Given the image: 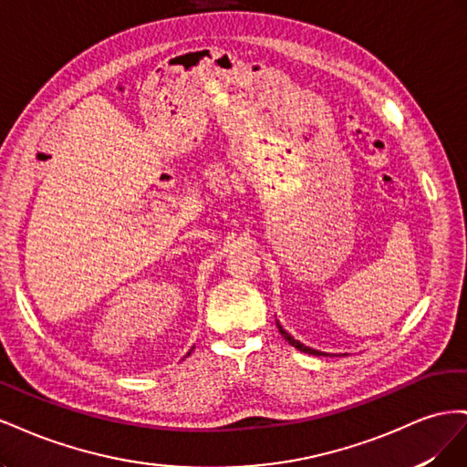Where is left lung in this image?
<instances>
[{"label": "left lung", "instance_id": "obj_1", "mask_svg": "<svg viewBox=\"0 0 467 467\" xmlns=\"http://www.w3.org/2000/svg\"><path fill=\"white\" fill-rule=\"evenodd\" d=\"M276 327H278V331H280V335L286 338V341L294 347V348H298V350H302V352H307V355H316V357H327L325 355V352H319V350H316V348H309V347H306V345H302L300 341H296V338L290 335V333H286L285 329H282V325L280 323H276Z\"/></svg>", "mask_w": 467, "mask_h": 467}]
</instances>
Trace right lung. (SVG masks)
I'll use <instances>...</instances> for the list:
<instances>
[{"instance_id":"obj_1","label":"right lung","mask_w":467,"mask_h":467,"mask_svg":"<svg viewBox=\"0 0 467 467\" xmlns=\"http://www.w3.org/2000/svg\"><path fill=\"white\" fill-rule=\"evenodd\" d=\"M189 355H191V352H189Z\"/></svg>"}]
</instances>
